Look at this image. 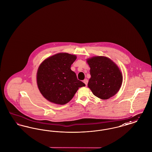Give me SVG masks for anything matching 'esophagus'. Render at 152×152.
<instances>
[{"instance_id":"esophagus-1","label":"esophagus","mask_w":152,"mask_h":152,"mask_svg":"<svg viewBox=\"0 0 152 152\" xmlns=\"http://www.w3.org/2000/svg\"><path fill=\"white\" fill-rule=\"evenodd\" d=\"M83 82H84V83L86 84V86H87V84H88V80L87 79H86L84 80V81H83Z\"/></svg>"}]
</instances>
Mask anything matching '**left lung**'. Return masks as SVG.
Returning <instances> with one entry per match:
<instances>
[{
	"instance_id": "8db88e82",
	"label": "left lung",
	"mask_w": 152,
	"mask_h": 152,
	"mask_svg": "<svg viewBox=\"0 0 152 152\" xmlns=\"http://www.w3.org/2000/svg\"><path fill=\"white\" fill-rule=\"evenodd\" d=\"M91 78L88 87L96 97L106 100L118 92L123 83V75L117 65L105 56L87 59Z\"/></svg>"
}]
</instances>
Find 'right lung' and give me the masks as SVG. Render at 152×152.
I'll list each match as a JSON object with an SVG mask.
<instances>
[{
	"label": "right lung",
	"mask_w": 152,
	"mask_h": 152,
	"mask_svg": "<svg viewBox=\"0 0 152 152\" xmlns=\"http://www.w3.org/2000/svg\"><path fill=\"white\" fill-rule=\"evenodd\" d=\"M76 56L58 53L44 60L37 72V84L40 93L51 102L64 105L72 100L85 84L77 79L71 69Z\"/></svg>",
	"instance_id": "obj_1"
}]
</instances>
